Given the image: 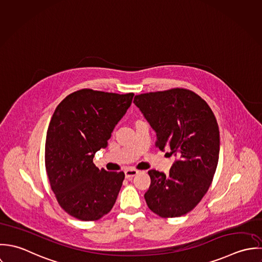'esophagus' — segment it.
<instances>
[{
	"label": "esophagus",
	"mask_w": 262,
	"mask_h": 262,
	"mask_svg": "<svg viewBox=\"0 0 262 262\" xmlns=\"http://www.w3.org/2000/svg\"><path fill=\"white\" fill-rule=\"evenodd\" d=\"M139 172H140V171L137 170V169H127V170L124 171L125 178H127V179L133 178V177H135L137 174H139Z\"/></svg>",
	"instance_id": "1"
}]
</instances>
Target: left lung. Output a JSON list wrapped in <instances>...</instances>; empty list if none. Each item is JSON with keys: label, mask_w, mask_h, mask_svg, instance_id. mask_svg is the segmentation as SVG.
<instances>
[{"label": "left lung", "mask_w": 262, "mask_h": 262, "mask_svg": "<svg viewBox=\"0 0 262 262\" xmlns=\"http://www.w3.org/2000/svg\"><path fill=\"white\" fill-rule=\"evenodd\" d=\"M134 103L155 129L156 147H169L178 159L167 176L148 172L146 203L161 217L183 215L205 196L216 169L220 132L213 112L201 96L183 88L136 95Z\"/></svg>", "instance_id": "8db88e82"}]
</instances>
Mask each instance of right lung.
Here are the masks:
<instances>
[{
	"mask_svg": "<svg viewBox=\"0 0 262 262\" xmlns=\"http://www.w3.org/2000/svg\"><path fill=\"white\" fill-rule=\"evenodd\" d=\"M134 93L82 89L53 112L46 140V169L61 209L81 221H97L113 208L124 173L97 168L93 157L107 146Z\"/></svg>",
	"mask_w": 262,
	"mask_h": 262,
	"instance_id": "right-lung-1",
	"label": "right lung"
}]
</instances>
